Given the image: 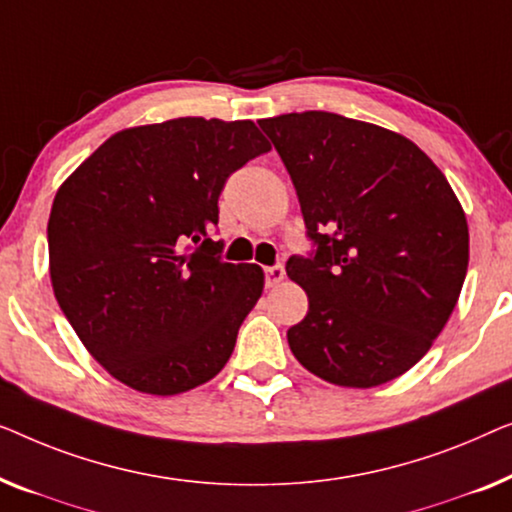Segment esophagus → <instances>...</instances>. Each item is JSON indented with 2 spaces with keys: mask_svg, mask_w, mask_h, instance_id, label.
<instances>
[{
  "mask_svg": "<svg viewBox=\"0 0 512 512\" xmlns=\"http://www.w3.org/2000/svg\"><path fill=\"white\" fill-rule=\"evenodd\" d=\"M264 278H266V287H276L280 280L285 278V266L283 264H273L264 269Z\"/></svg>",
  "mask_w": 512,
  "mask_h": 512,
  "instance_id": "34e87169",
  "label": "esophagus"
}]
</instances>
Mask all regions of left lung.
<instances>
[{"mask_svg":"<svg viewBox=\"0 0 512 512\" xmlns=\"http://www.w3.org/2000/svg\"><path fill=\"white\" fill-rule=\"evenodd\" d=\"M259 127L313 246L285 264L308 294L290 350L327 383H390L424 357L462 292L469 227L455 192L413 141L371 122L304 111Z\"/></svg>","mask_w":512,"mask_h":512,"instance_id":"left-lung-1","label":"left lung"}]
</instances>
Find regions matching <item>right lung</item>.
I'll return each mask as SVG.
<instances>
[{
    "label": "right lung",
    "instance_id": "add662e5",
    "mask_svg": "<svg viewBox=\"0 0 512 512\" xmlns=\"http://www.w3.org/2000/svg\"><path fill=\"white\" fill-rule=\"evenodd\" d=\"M269 150L250 120L176 118L113 134L57 190L55 299L120 383L181 394L232 357L264 273L225 262L211 232L227 178Z\"/></svg>",
    "mask_w": 512,
    "mask_h": 512
}]
</instances>
